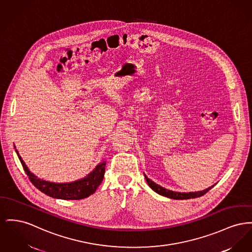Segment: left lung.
<instances>
[{
    "instance_id": "8db88e82",
    "label": "left lung",
    "mask_w": 252,
    "mask_h": 252,
    "mask_svg": "<svg viewBox=\"0 0 252 252\" xmlns=\"http://www.w3.org/2000/svg\"><path fill=\"white\" fill-rule=\"evenodd\" d=\"M146 180L148 182V186L151 188V189H153L155 192L160 194V195H163L165 196L167 198H170V199H175V200H187V199H191V198H198V197H201L203 195H205L206 193L208 192L211 188H213L214 186L208 188L205 190H202V191H197V192H176V191H172V190H168V189H165L162 187H160L159 185L155 184L154 182H152L150 179H148L146 175Z\"/></svg>"
}]
</instances>
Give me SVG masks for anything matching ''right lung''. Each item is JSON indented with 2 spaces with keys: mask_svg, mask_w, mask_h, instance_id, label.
<instances>
[{
  "mask_svg": "<svg viewBox=\"0 0 252 252\" xmlns=\"http://www.w3.org/2000/svg\"><path fill=\"white\" fill-rule=\"evenodd\" d=\"M17 154L26 173L30 178V182L34 185V187H36L40 191L45 193L52 198L63 199V200L85 199L96 191V189L101 185L104 179V171H105L104 162L98 164L96 168L89 174L88 177L76 181L73 183L55 184V183L46 182L36 177L33 173H31L27 164L19 155L18 151H17Z\"/></svg>",
  "mask_w": 252,
  "mask_h": 252,
  "instance_id": "obj_1",
  "label": "right lung"
}]
</instances>
